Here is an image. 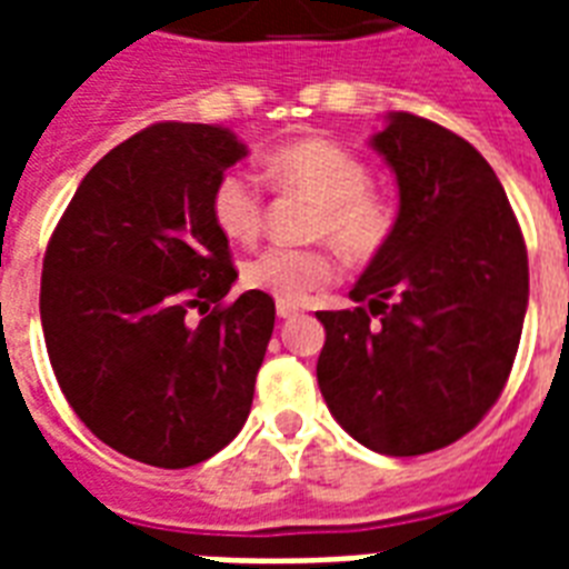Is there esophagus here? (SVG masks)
<instances>
[{
    "instance_id": "34e87169",
    "label": "esophagus",
    "mask_w": 569,
    "mask_h": 569,
    "mask_svg": "<svg viewBox=\"0 0 569 569\" xmlns=\"http://www.w3.org/2000/svg\"><path fill=\"white\" fill-rule=\"evenodd\" d=\"M298 312H301V307H298V303L277 301V316H280V319H295Z\"/></svg>"
}]
</instances>
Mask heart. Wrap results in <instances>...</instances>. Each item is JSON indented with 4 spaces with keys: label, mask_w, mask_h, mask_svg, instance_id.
Masks as SVG:
<instances>
[{
    "label": "heart",
    "mask_w": 569,
    "mask_h": 569,
    "mask_svg": "<svg viewBox=\"0 0 569 569\" xmlns=\"http://www.w3.org/2000/svg\"><path fill=\"white\" fill-rule=\"evenodd\" d=\"M268 177L283 191L310 197L316 203L310 236L330 239L348 259H369L387 244L396 212L372 186L363 159L328 138H301L277 147L266 162ZM214 227L230 241L248 244L262 232L266 197L253 173L230 168L209 197ZM337 277V259L328 248H266L241 268V280L277 301H303Z\"/></svg>",
    "instance_id": "1"
}]
</instances>
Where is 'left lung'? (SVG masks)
I'll use <instances>...</instances> for the list:
<instances>
[{"instance_id": "1", "label": "left lung", "mask_w": 569, "mask_h": 569, "mask_svg": "<svg viewBox=\"0 0 569 569\" xmlns=\"http://www.w3.org/2000/svg\"><path fill=\"white\" fill-rule=\"evenodd\" d=\"M398 180V218L325 325L319 389L366 449L413 458L476 428L511 375L529 307V253L502 182L476 147L392 111L372 138ZM370 303L362 307V301Z\"/></svg>"}]
</instances>
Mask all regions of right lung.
Returning <instances> with one entry per match:
<instances>
[{
    "instance_id": "add662e5",
    "label": "right lung",
    "mask_w": 569,
    "mask_h": 569,
    "mask_svg": "<svg viewBox=\"0 0 569 569\" xmlns=\"http://www.w3.org/2000/svg\"><path fill=\"white\" fill-rule=\"evenodd\" d=\"M244 153L209 123L141 129L88 171L47 244L40 325L58 387L93 437L150 467L212 458L250 413L274 298L223 303L239 271L209 209Z\"/></svg>"
}]
</instances>
